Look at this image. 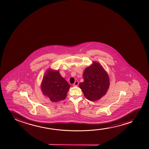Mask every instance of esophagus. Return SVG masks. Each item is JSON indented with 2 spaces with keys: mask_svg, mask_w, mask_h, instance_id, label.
<instances>
[{
  "mask_svg": "<svg viewBox=\"0 0 149 149\" xmlns=\"http://www.w3.org/2000/svg\"><path fill=\"white\" fill-rule=\"evenodd\" d=\"M78 84H79V82H78V81H76L75 82V83L73 84V86H78Z\"/></svg>",
  "mask_w": 149,
  "mask_h": 149,
  "instance_id": "obj_1",
  "label": "esophagus"
}]
</instances>
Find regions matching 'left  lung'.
<instances>
[{"label":"left lung","instance_id":"8db88e82","mask_svg":"<svg viewBox=\"0 0 149 149\" xmlns=\"http://www.w3.org/2000/svg\"><path fill=\"white\" fill-rule=\"evenodd\" d=\"M84 81L79 84L88 100L94 101L104 96L109 86L108 74L98 62L86 68L83 74Z\"/></svg>","mask_w":149,"mask_h":149}]
</instances>
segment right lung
I'll list each match as a JSON object with an SVG mask.
<instances>
[{"mask_svg": "<svg viewBox=\"0 0 149 149\" xmlns=\"http://www.w3.org/2000/svg\"><path fill=\"white\" fill-rule=\"evenodd\" d=\"M41 88L44 95L52 102H57L66 98L70 86L58 70L49 69L43 77Z\"/></svg>", "mask_w": 149, "mask_h": 149, "instance_id": "add662e5", "label": "right lung"}]
</instances>
